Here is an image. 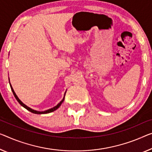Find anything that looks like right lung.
I'll list each match as a JSON object with an SVG mask.
<instances>
[{
	"mask_svg": "<svg viewBox=\"0 0 152 152\" xmlns=\"http://www.w3.org/2000/svg\"><path fill=\"white\" fill-rule=\"evenodd\" d=\"M9 84H10V86H11V90H12V92H13V95H14V96H15V98L16 99V100H18V102H19V103L21 104V105H22V107H24L25 109H26L27 110H28L29 111H30V112H32V113H35V114H45V113H51V112H53V111H54L55 110H56V109H58V108H59L60 107V106L62 104V103L63 102V101H64V96H65V94H66V92H65V93H64V98H63V99L61 100V101H60L59 103H58L56 106H55L54 107H53V108H51V109H48V110H46V111H36V110H34V109H31V108H30V107H28V106H26V105L25 104H24L23 103V102L21 101V100L19 99V98L18 97V96L16 95V94L15 93V92H14V90H13V88H12V86H11V83H9Z\"/></svg>",
	"mask_w": 152,
	"mask_h": 152,
	"instance_id": "right-lung-1",
	"label": "right lung"
}]
</instances>
